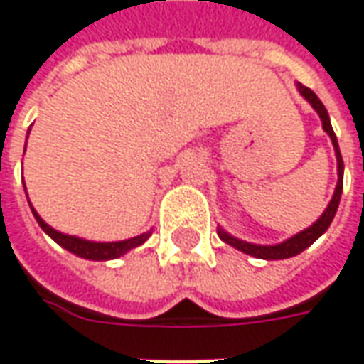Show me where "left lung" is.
<instances>
[{
  "label": "left lung",
  "instance_id": "8db88e82",
  "mask_svg": "<svg viewBox=\"0 0 364 364\" xmlns=\"http://www.w3.org/2000/svg\"><path fill=\"white\" fill-rule=\"evenodd\" d=\"M297 91L301 92L303 99L309 102L313 109H315V112L319 114L321 122H323V130L329 134L331 142H333V149H335V156H337V176H339V180H337V186H335L333 198H331V202L327 204V208H325V212L319 215V220H317V222H313L309 228L301 230L299 234L287 237V240L282 242V244H275V245L250 244V242H244V240H240V237H234L232 234H228L224 228H218V235H220V240H222V242L230 244L232 247H235V250L244 252V254L254 255V257H257V259H287V257H293V255L301 254L303 250H307L315 240H319L321 235L327 232V228H329L331 222H333V218H335V214H337V208H339V202H341V194H343V172H345V164H343V158H341L337 136H335L333 127H331L329 112H327L325 105L319 101V97H317L311 89H307V87H303L301 82H297Z\"/></svg>",
  "mask_w": 364,
  "mask_h": 364
}]
</instances>
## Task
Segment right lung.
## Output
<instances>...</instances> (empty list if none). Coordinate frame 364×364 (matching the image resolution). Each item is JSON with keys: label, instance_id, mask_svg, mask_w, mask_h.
<instances>
[{"label": "right lung", "instance_id": "1", "mask_svg": "<svg viewBox=\"0 0 364 364\" xmlns=\"http://www.w3.org/2000/svg\"><path fill=\"white\" fill-rule=\"evenodd\" d=\"M27 146V142H25ZM27 194V190H25ZM31 206V202H29ZM31 212H33L37 224L41 225L45 234L49 235L51 240H55L57 244L65 247L67 252H71L77 257H82V259H91V262H107V259H117L120 255H124L130 250L142 245L150 237L152 232H144V234L136 235V237H129V240H122V242H91V240H82V237H77V235L63 234V232H57L55 228L45 222L41 215L35 212V208L31 206Z\"/></svg>", "mask_w": 364, "mask_h": 364}]
</instances>
